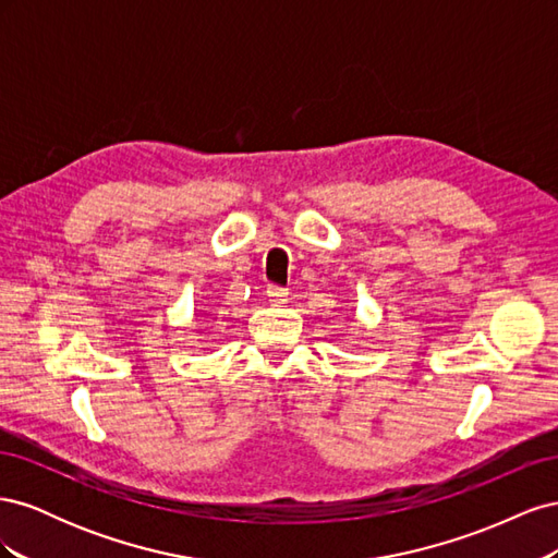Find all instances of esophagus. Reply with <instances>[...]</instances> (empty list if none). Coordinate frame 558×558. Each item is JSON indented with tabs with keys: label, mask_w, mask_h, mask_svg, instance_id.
<instances>
[{
	"label": "esophagus",
	"mask_w": 558,
	"mask_h": 558,
	"mask_svg": "<svg viewBox=\"0 0 558 558\" xmlns=\"http://www.w3.org/2000/svg\"><path fill=\"white\" fill-rule=\"evenodd\" d=\"M267 298H269V302H272V305H286V302H289V291H286L283 286L269 283L267 286Z\"/></svg>",
	"instance_id": "esophagus-1"
}]
</instances>
